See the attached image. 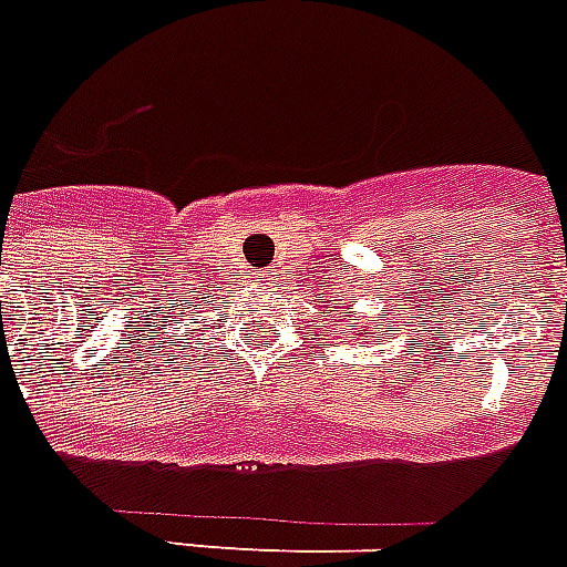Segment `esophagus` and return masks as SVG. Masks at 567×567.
<instances>
[{
  "mask_svg": "<svg viewBox=\"0 0 567 567\" xmlns=\"http://www.w3.org/2000/svg\"><path fill=\"white\" fill-rule=\"evenodd\" d=\"M260 280H266V284H272L275 272H260Z\"/></svg>",
  "mask_w": 567,
  "mask_h": 567,
  "instance_id": "34e87169",
  "label": "esophagus"
}]
</instances>
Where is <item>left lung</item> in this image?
<instances>
[{"instance_id":"8db88e82","label":"left lung","mask_w":567,"mask_h":567,"mask_svg":"<svg viewBox=\"0 0 567 567\" xmlns=\"http://www.w3.org/2000/svg\"><path fill=\"white\" fill-rule=\"evenodd\" d=\"M358 336H364V338H367V336H370V330H364V327H361V330H358Z\"/></svg>"}]
</instances>
